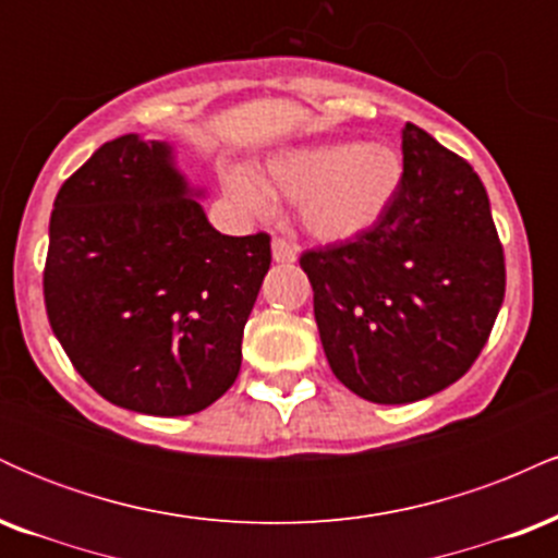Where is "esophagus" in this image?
<instances>
[{
	"instance_id": "obj_1",
	"label": "esophagus",
	"mask_w": 558,
	"mask_h": 558,
	"mask_svg": "<svg viewBox=\"0 0 558 558\" xmlns=\"http://www.w3.org/2000/svg\"><path fill=\"white\" fill-rule=\"evenodd\" d=\"M296 257H299L296 243L288 241V239H280V235H275V239H272V259L283 262V265H291V262H296Z\"/></svg>"
}]
</instances>
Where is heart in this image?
<instances>
[{
    "instance_id": "obj_1",
    "label": "heart",
    "mask_w": 558,
    "mask_h": 558,
    "mask_svg": "<svg viewBox=\"0 0 558 558\" xmlns=\"http://www.w3.org/2000/svg\"><path fill=\"white\" fill-rule=\"evenodd\" d=\"M401 178V159L386 146L325 144L270 159L265 185L233 172L228 189L254 213L270 209V193L296 202L301 222L315 239L349 241L386 215Z\"/></svg>"
}]
</instances>
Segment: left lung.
Here are the masks:
<instances>
[{"instance_id": "obj_1", "label": "left lung", "mask_w": 558, "mask_h": 558, "mask_svg": "<svg viewBox=\"0 0 558 558\" xmlns=\"http://www.w3.org/2000/svg\"><path fill=\"white\" fill-rule=\"evenodd\" d=\"M401 146L386 215L299 259L332 375L375 403L457 383L488 343L506 291L504 246L472 165L412 123Z\"/></svg>"}]
</instances>
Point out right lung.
Returning <instances> with one entry per match:
<instances>
[{"label": "right lung", "instance_id": "obj_1", "mask_svg": "<svg viewBox=\"0 0 558 558\" xmlns=\"http://www.w3.org/2000/svg\"><path fill=\"white\" fill-rule=\"evenodd\" d=\"M270 262V235L215 230L170 146L128 133L99 146L54 198L44 304L101 399L185 417L239 377L243 325Z\"/></svg>", "mask_w": 558, "mask_h": 558}]
</instances>
